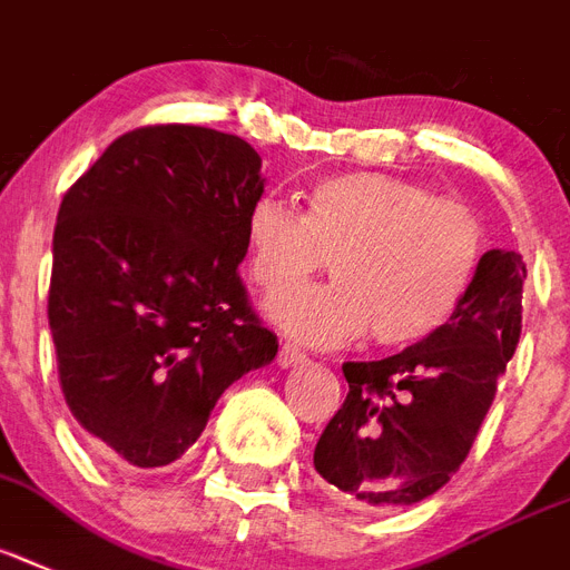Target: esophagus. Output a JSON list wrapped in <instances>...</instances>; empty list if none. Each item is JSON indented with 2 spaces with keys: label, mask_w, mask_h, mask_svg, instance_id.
<instances>
[{
  "label": "esophagus",
  "mask_w": 570,
  "mask_h": 570,
  "mask_svg": "<svg viewBox=\"0 0 570 570\" xmlns=\"http://www.w3.org/2000/svg\"><path fill=\"white\" fill-rule=\"evenodd\" d=\"M305 352L303 350H296L294 343H282V350H279V355H276V364L279 366H285V370H288V366H296V364H305Z\"/></svg>",
  "instance_id": "obj_1"
}]
</instances>
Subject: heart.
<instances>
[{
	"label": "heart",
	"mask_w": 570,
	"mask_h": 570,
	"mask_svg": "<svg viewBox=\"0 0 570 570\" xmlns=\"http://www.w3.org/2000/svg\"><path fill=\"white\" fill-rule=\"evenodd\" d=\"M247 274L271 317L299 341L337 346L366 335L384 350L428 341L460 312L489 253L487 224L454 197L375 171L337 174L299 215L258 197L244 218ZM333 265L326 289L294 292Z\"/></svg>",
	"instance_id": "b5f03b06"
}]
</instances>
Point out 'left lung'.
Masks as SVG:
<instances>
[{
    "instance_id": "1",
    "label": "left lung",
    "mask_w": 570,
    "mask_h": 570,
    "mask_svg": "<svg viewBox=\"0 0 570 570\" xmlns=\"http://www.w3.org/2000/svg\"><path fill=\"white\" fill-rule=\"evenodd\" d=\"M519 253L489 250L460 312L428 341L346 361L350 393L314 449V469L358 510L434 495L469 458L521 337Z\"/></svg>"
}]
</instances>
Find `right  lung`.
<instances>
[{"mask_svg":"<svg viewBox=\"0 0 570 570\" xmlns=\"http://www.w3.org/2000/svg\"><path fill=\"white\" fill-rule=\"evenodd\" d=\"M258 168L242 136L148 125L63 195L49 285L60 387L112 463H174L220 393L276 358L238 279Z\"/></svg>","mask_w":570,"mask_h":570,"instance_id":"obj_1","label":"right lung"}]
</instances>
